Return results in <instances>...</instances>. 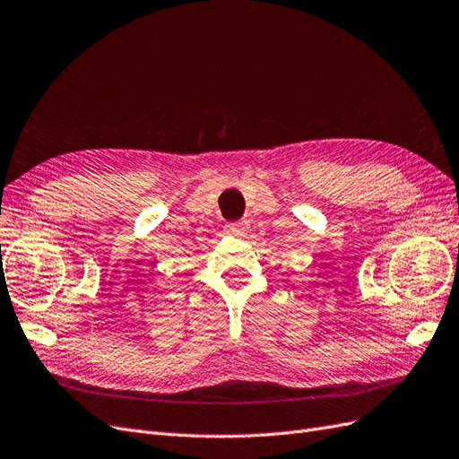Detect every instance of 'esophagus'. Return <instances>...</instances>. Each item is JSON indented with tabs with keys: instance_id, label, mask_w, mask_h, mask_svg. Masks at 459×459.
Returning <instances> with one entry per match:
<instances>
[{
	"instance_id": "34e87169",
	"label": "esophagus",
	"mask_w": 459,
	"mask_h": 459,
	"mask_svg": "<svg viewBox=\"0 0 459 459\" xmlns=\"http://www.w3.org/2000/svg\"><path fill=\"white\" fill-rule=\"evenodd\" d=\"M225 230L232 236H238V238H240V236H244L247 232V223H246V221H234V223L225 225Z\"/></svg>"
}]
</instances>
